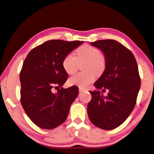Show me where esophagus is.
Returning <instances> with one entry per match:
<instances>
[{
    "instance_id": "34e87169",
    "label": "esophagus",
    "mask_w": 154,
    "mask_h": 154,
    "mask_svg": "<svg viewBox=\"0 0 154 154\" xmlns=\"http://www.w3.org/2000/svg\"><path fill=\"white\" fill-rule=\"evenodd\" d=\"M85 91V89L82 88V87H79V92L80 93L83 92V91Z\"/></svg>"
}]
</instances>
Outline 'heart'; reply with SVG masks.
<instances>
[{
	"mask_svg": "<svg viewBox=\"0 0 154 154\" xmlns=\"http://www.w3.org/2000/svg\"><path fill=\"white\" fill-rule=\"evenodd\" d=\"M83 61H87L84 67L87 72L78 73L71 77L69 79L70 85L87 86L95 81L94 73H102L106 66V61L101 55V51L90 45H83L79 48L76 51V57L71 53L66 55L63 60L62 65L68 74H73L77 70L79 62Z\"/></svg>",
	"mask_w": 154,
	"mask_h": 154,
	"instance_id": "heart-1",
	"label": "heart"
}]
</instances>
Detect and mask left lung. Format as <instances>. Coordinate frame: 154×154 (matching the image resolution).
<instances>
[{"label":"left lung","mask_w":154,"mask_h":154,"mask_svg":"<svg viewBox=\"0 0 154 154\" xmlns=\"http://www.w3.org/2000/svg\"><path fill=\"white\" fill-rule=\"evenodd\" d=\"M91 45L103 51L106 66L94 83L97 90L89 91L92 98L87 113L93 125L111 130L125 121L136 104L141 85L137 64L134 54L116 40L96 41ZM101 89L108 90L107 97L100 94Z\"/></svg>","instance_id":"left-lung-1"}]
</instances>
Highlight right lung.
I'll return each instance as SVG.
<instances>
[{"mask_svg":"<svg viewBox=\"0 0 154 154\" xmlns=\"http://www.w3.org/2000/svg\"><path fill=\"white\" fill-rule=\"evenodd\" d=\"M83 41L50 40L29 53L20 73V102L30 119L45 129H52L64 122L79 93V88L63 85L68 74L63 67L64 57ZM59 87L53 94V88Z\"/></svg>","mask_w":154,"mask_h":154,"instance_id":"right-lung-1","label":"right lung"}]
</instances>
